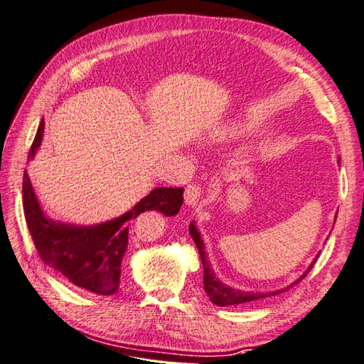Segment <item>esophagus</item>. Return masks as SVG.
Returning <instances> with one entry per match:
<instances>
[{"mask_svg": "<svg viewBox=\"0 0 364 364\" xmlns=\"http://www.w3.org/2000/svg\"><path fill=\"white\" fill-rule=\"evenodd\" d=\"M200 196H202V189L198 184H191V186L186 188L184 191V203L188 206H196L200 200Z\"/></svg>", "mask_w": 364, "mask_h": 364, "instance_id": "obj_1", "label": "esophagus"}]
</instances>
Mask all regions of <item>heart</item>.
Returning a JSON list of instances; mask_svg holds the SVG:
<instances>
[{"label":"heart","instance_id":"b5f03b06","mask_svg":"<svg viewBox=\"0 0 364 364\" xmlns=\"http://www.w3.org/2000/svg\"><path fill=\"white\" fill-rule=\"evenodd\" d=\"M252 132V124L246 118H229L215 124L210 131V139L213 141H229L237 140Z\"/></svg>","mask_w":364,"mask_h":364}]
</instances>
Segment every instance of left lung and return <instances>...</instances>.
Returning <instances> with one entry per match:
<instances>
[{
	"mask_svg": "<svg viewBox=\"0 0 364 364\" xmlns=\"http://www.w3.org/2000/svg\"><path fill=\"white\" fill-rule=\"evenodd\" d=\"M338 216V213H336ZM336 220V218H334ZM334 227V224H333ZM189 233L192 240H194V243L198 249V252H200V259H202V265H203V289L206 291V295L210 296V301L215 303L216 306H233V304H243V303H249V301H255V300H260V298H265V296H273V295H279L282 291L289 290L291 286H295V284L300 282L301 279H304V276L311 272L312 265H314L317 257L311 262V265L308 267V269L298 277L296 281H294L287 287H282L279 290H273V291H251V290H240V289H233L230 286H227L223 281L219 279L216 276L215 269L211 267V262L208 260V255H206L205 251V243H203V238H202V233L198 230V227L196 224V220H192L189 224Z\"/></svg>",
	"mask_w": 364,
	"mask_h": 364,
	"instance_id": "1",
	"label": "left lung"
}]
</instances>
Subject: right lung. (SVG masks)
<instances>
[{
  "mask_svg": "<svg viewBox=\"0 0 364 364\" xmlns=\"http://www.w3.org/2000/svg\"><path fill=\"white\" fill-rule=\"evenodd\" d=\"M44 118L28 154L34 159L44 139ZM183 188H154L129 211L92 225L61 223L47 216L36 196L30 176L23 175V211L36 251L50 268L74 286L97 295H112L119 287L121 262L127 249V223L145 211L175 216L183 205Z\"/></svg>",
  "mask_w": 364,
  "mask_h": 364,
  "instance_id": "add662e5",
  "label": "right lung"
}]
</instances>
